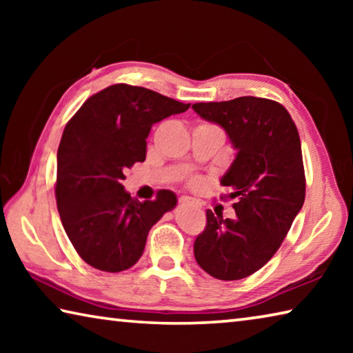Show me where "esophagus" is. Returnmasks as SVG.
<instances>
[{
  "mask_svg": "<svg viewBox=\"0 0 353 353\" xmlns=\"http://www.w3.org/2000/svg\"><path fill=\"white\" fill-rule=\"evenodd\" d=\"M179 204H182V205H198V202H196L194 199L188 198V196H182V198H179Z\"/></svg>",
  "mask_w": 353,
  "mask_h": 353,
  "instance_id": "34e87169",
  "label": "esophagus"
}]
</instances>
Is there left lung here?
Returning <instances> with one entry per match:
<instances>
[{
	"mask_svg": "<svg viewBox=\"0 0 353 353\" xmlns=\"http://www.w3.org/2000/svg\"><path fill=\"white\" fill-rule=\"evenodd\" d=\"M193 110L219 124L236 149L234 163L221 177L235 199L236 216L224 219L207 210L194 259L214 279L240 280L272 259L303 205L301 139L288 110L272 99L196 103Z\"/></svg>",
	"mask_w": 353,
	"mask_h": 353,
	"instance_id": "8db88e82",
	"label": "left lung"
}]
</instances>
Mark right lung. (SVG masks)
Here are the masks:
<instances>
[{
	"mask_svg": "<svg viewBox=\"0 0 353 353\" xmlns=\"http://www.w3.org/2000/svg\"><path fill=\"white\" fill-rule=\"evenodd\" d=\"M188 109L149 88L115 83L88 98L67 123L57 151V210L76 252L90 266L129 270L140 260L151 227L176 207L170 190L140 202L123 181L124 171L145 162L152 124Z\"/></svg>",
	"mask_w": 353,
	"mask_h": 353,
	"instance_id": "right-lung-1",
	"label": "right lung"
}]
</instances>
